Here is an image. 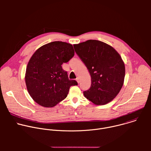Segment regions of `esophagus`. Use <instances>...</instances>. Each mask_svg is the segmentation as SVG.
<instances>
[{"label": "esophagus", "instance_id": "1", "mask_svg": "<svg viewBox=\"0 0 151 151\" xmlns=\"http://www.w3.org/2000/svg\"><path fill=\"white\" fill-rule=\"evenodd\" d=\"M76 81L78 82V83H79V78H77L76 79Z\"/></svg>", "mask_w": 151, "mask_h": 151}]
</instances>
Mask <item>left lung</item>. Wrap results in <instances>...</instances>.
Masks as SVG:
<instances>
[{
  "instance_id": "1",
  "label": "left lung",
  "mask_w": 151,
  "mask_h": 151,
  "mask_svg": "<svg viewBox=\"0 0 151 151\" xmlns=\"http://www.w3.org/2000/svg\"><path fill=\"white\" fill-rule=\"evenodd\" d=\"M73 47L91 78V87L83 91L84 96L97 105L112 101L124 81L125 65L120 55L111 46L97 40H88Z\"/></svg>"
}]
</instances>
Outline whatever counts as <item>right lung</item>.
Listing matches in <instances>:
<instances>
[{"mask_svg": "<svg viewBox=\"0 0 151 151\" xmlns=\"http://www.w3.org/2000/svg\"><path fill=\"white\" fill-rule=\"evenodd\" d=\"M74 55L72 45L54 41L43 45L32 56L25 81L30 96L37 104L53 107L66 98L71 86L78 85L75 80L69 79L61 66Z\"/></svg>", "mask_w": 151, "mask_h": 151, "instance_id": "obj_1", "label": "right lung"}]
</instances>
